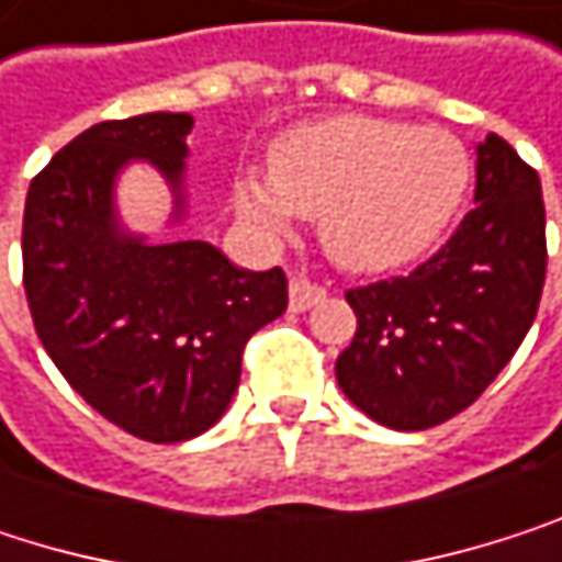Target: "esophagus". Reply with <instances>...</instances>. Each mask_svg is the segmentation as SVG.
Here are the masks:
<instances>
[{"instance_id":"esophagus-1","label":"esophagus","mask_w":562,"mask_h":562,"mask_svg":"<svg viewBox=\"0 0 562 562\" xmlns=\"http://www.w3.org/2000/svg\"><path fill=\"white\" fill-rule=\"evenodd\" d=\"M323 300H326V286L313 283L310 276H293L290 279V310L293 313H306Z\"/></svg>"}]
</instances>
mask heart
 <instances>
[{"label": "heart", "instance_id": "heart-1", "mask_svg": "<svg viewBox=\"0 0 562 562\" xmlns=\"http://www.w3.org/2000/svg\"><path fill=\"white\" fill-rule=\"evenodd\" d=\"M471 150L448 131L372 114H336L293 131L272 154V183L243 180V213L269 233L323 216L336 262L359 272L418 259L454 220Z\"/></svg>", "mask_w": 562, "mask_h": 562}]
</instances>
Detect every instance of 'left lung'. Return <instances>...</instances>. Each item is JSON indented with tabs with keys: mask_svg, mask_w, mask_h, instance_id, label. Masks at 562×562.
<instances>
[{
	"mask_svg": "<svg viewBox=\"0 0 562 562\" xmlns=\"http://www.w3.org/2000/svg\"><path fill=\"white\" fill-rule=\"evenodd\" d=\"M474 203L422 266L346 290L359 326L336 379L385 428L425 431L474 405L537 319L547 279L540 177L497 134L477 147Z\"/></svg>",
	"mask_w": 562,
	"mask_h": 562,
	"instance_id": "8db88e82",
	"label": "left lung"
}]
</instances>
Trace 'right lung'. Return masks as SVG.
Instances as JSON below:
<instances>
[{
	"label": "right lung",
	"mask_w": 562,
	"mask_h": 562,
	"mask_svg": "<svg viewBox=\"0 0 562 562\" xmlns=\"http://www.w3.org/2000/svg\"><path fill=\"white\" fill-rule=\"evenodd\" d=\"M190 124L170 111L91 124L32 177L22 216L45 352L98 415L154 445L196 438L226 412L249 336L290 306L279 266L246 272L200 239L117 233L114 173L144 157L177 187Z\"/></svg>",
	"instance_id": "1"
}]
</instances>
